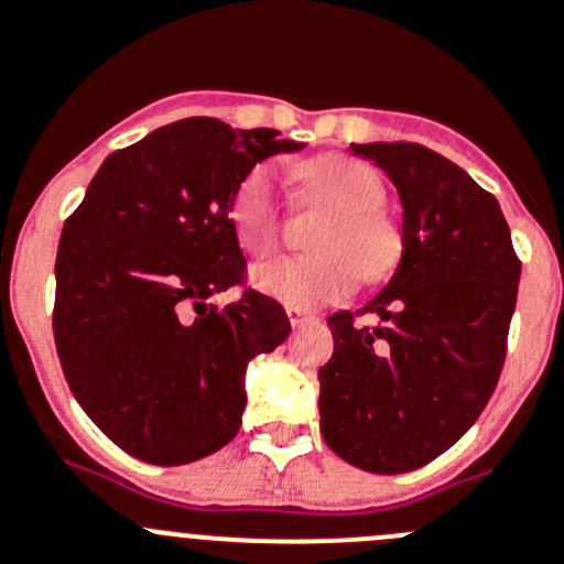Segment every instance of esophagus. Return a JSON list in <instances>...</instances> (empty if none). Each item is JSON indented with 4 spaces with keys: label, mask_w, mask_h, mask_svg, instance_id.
<instances>
[{
    "label": "esophagus",
    "mask_w": 564,
    "mask_h": 564,
    "mask_svg": "<svg viewBox=\"0 0 564 564\" xmlns=\"http://www.w3.org/2000/svg\"><path fill=\"white\" fill-rule=\"evenodd\" d=\"M288 318H291V324H293V327H302V324H307V322H310V318H313V316H310L307 310H299V307H288Z\"/></svg>",
    "instance_id": "34e87169"
}]
</instances>
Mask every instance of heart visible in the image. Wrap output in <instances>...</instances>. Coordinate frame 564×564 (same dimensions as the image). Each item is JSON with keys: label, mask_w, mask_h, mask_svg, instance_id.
<instances>
[{"label": "heart", "mask_w": 564, "mask_h": 564, "mask_svg": "<svg viewBox=\"0 0 564 564\" xmlns=\"http://www.w3.org/2000/svg\"><path fill=\"white\" fill-rule=\"evenodd\" d=\"M304 193L333 206L313 237L310 257H282L251 271V285L288 307H318L344 299L358 276L380 282L402 257V235L380 206L386 184L375 167L349 156H322L299 170ZM231 224L248 254H268L279 240L273 170L257 164L231 195Z\"/></svg>", "instance_id": "1"}]
</instances>
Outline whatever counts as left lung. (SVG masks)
Masks as SVG:
<instances>
[{"mask_svg": "<svg viewBox=\"0 0 564 564\" xmlns=\"http://www.w3.org/2000/svg\"><path fill=\"white\" fill-rule=\"evenodd\" d=\"M402 200V257L360 313L327 318L333 358L318 369L322 436L377 475L425 467L481 416L498 386L518 304L520 260L495 195L413 142L352 144Z\"/></svg>", "mask_w": 564, "mask_h": 564, "instance_id": "1", "label": "left lung"}]
</instances>
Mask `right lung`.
Returning a JSON list of instances; mask_svg holds the SVG:
<instances>
[{"instance_id": "1", "label": "right lung", "mask_w": 564, "mask_h": 564, "mask_svg": "<svg viewBox=\"0 0 564 564\" xmlns=\"http://www.w3.org/2000/svg\"><path fill=\"white\" fill-rule=\"evenodd\" d=\"M273 128L212 117L156 128L111 153L64 224L53 333L89 420L133 458L198 462L235 438L246 366L291 333L282 304L246 291L231 195L254 164L302 151Z\"/></svg>"}]
</instances>
